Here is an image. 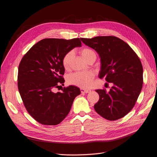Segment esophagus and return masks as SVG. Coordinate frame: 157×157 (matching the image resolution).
I'll return each mask as SVG.
<instances>
[{"instance_id": "obj_1", "label": "esophagus", "mask_w": 157, "mask_h": 157, "mask_svg": "<svg viewBox=\"0 0 157 157\" xmlns=\"http://www.w3.org/2000/svg\"><path fill=\"white\" fill-rule=\"evenodd\" d=\"M80 91L82 93H88L89 92H90V90L89 89H85L84 88H81L80 89Z\"/></svg>"}]
</instances>
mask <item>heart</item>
Here are the masks:
<instances>
[{
	"instance_id": "heart-1",
	"label": "heart",
	"mask_w": 157,
	"mask_h": 157,
	"mask_svg": "<svg viewBox=\"0 0 157 157\" xmlns=\"http://www.w3.org/2000/svg\"><path fill=\"white\" fill-rule=\"evenodd\" d=\"M80 54L86 61H88L90 58L96 56L95 52L89 48H83L80 51ZM73 56L72 51H70L64 55L62 58V65L65 70L70 68V61ZM94 78V73L92 71L89 72H76L70 75L68 78V82L71 85L75 86L80 88H88L93 82Z\"/></svg>"
}]
</instances>
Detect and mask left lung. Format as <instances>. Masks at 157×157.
<instances>
[{"label":"left lung","instance_id":"obj_1","mask_svg":"<svg viewBox=\"0 0 157 157\" xmlns=\"http://www.w3.org/2000/svg\"><path fill=\"white\" fill-rule=\"evenodd\" d=\"M80 39L99 54V77L113 84L108 93L104 89L96 90L99 99L94 109L108 121L124 117L134 106L143 87V70L139 57L126 42L114 36Z\"/></svg>","mask_w":157,"mask_h":157}]
</instances>
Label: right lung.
Returning <instances> with one entry per match:
<instances>
[{
	"mask_svg": "<svg viewBox=\"0 0 157 157\" xmlns=\"http://www.w3.org/2000/svg\"><path fill=\"white\" fill-rule=\"evenodd\" d=\"M82 45L79 38L70 40L44 39L35 44L23 57L18 67L17 87L27 112L41 124L56 125L70 111L73 100L80 94L70 86L62 92L54 89L63 85L64 55Z\"/></svg>",
	"mask_w": 157,
	"mask_h": 157,
	"instance_id": "obj_1",
	"label": "right lung"
}]
</instances>
